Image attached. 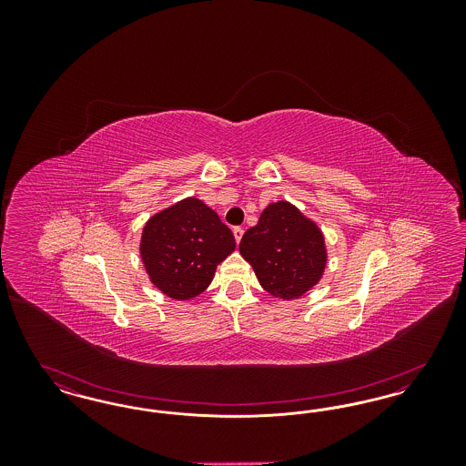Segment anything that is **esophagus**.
<instances>
[{
	"label": "esophagus",
	"mask_w": 466,
	"mask_h": 466,
	"mask_svg": "<svg viewBox=\"0 0 466 466\" xmlns=\"http://www.w3.org/2000/svg\"><path fill=\"white\" fill-rule=\"evenodd\" d=\"M234 238H236V243H239L241 241V238H243L244 230L241 227H234Z\"/></svg>",
	"instance_id": "1"
}]
</instances>
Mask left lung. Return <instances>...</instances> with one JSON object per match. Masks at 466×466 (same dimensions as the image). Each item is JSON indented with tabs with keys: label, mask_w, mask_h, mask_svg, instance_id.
<instances>
[{
	"label": "left lung",
	"mask_w": 466,
	"mask_h": 466,
	"mask_svg": "<svg viewBox=\"0 0 466 466\" xmlns=\"http://www.w3.org/2000/svg\"><path fill=\"white\" fill-rule=\"evenodd\" d=\"M244 260L274 297L297 299L312 289L325 268L319 228L289 202L268 204L239 243Z\"/></svg>",
	"instance_id": "8db88e82"
}]
</instances>
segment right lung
<instances>
[{
    "label": "right lung",
    "instance_id": "1",
    "mask_svg": "<svg viewBox=\"0 0 466 466\" xmlns=\"http://www.w3.org/2000/svg\"><path fill=\"white\" fill-rule=\"evenodd\" d=\"M236 248L230 228L202 200L185 199L143 228L141 258L152 283L177 300L198 297Z\"/></svg>",
    "mask_w": 466,
    "mask_h": 466
}]
</instances>
